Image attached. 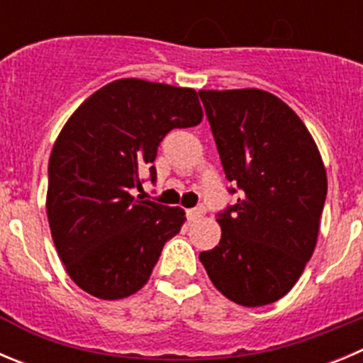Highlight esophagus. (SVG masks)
<instances>
[{"instance_id": "obj_1", "label": "esophagus", "mask_w": 363, "mask_h": 363, "mask_svg": "<svg viewBox=\"0 0 363 363\" xmlns=\"http://www.w3.org/2000/svg\"><path fill=\"white\" fill-rule=\"evenodd\" d=\"M199 218H201V211H198V208H189V211H187L189 223L196 221V219H199Z\"/></svg>"}]
</instances>
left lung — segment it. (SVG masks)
<instances>
[{"label":"left lung","mask_w":363,"mask_h":363,"mask_svg":"<svg viewBox=\"0 0 363 363\" xmlns=\"http://www.w3.org/2000/svg\"><path fill=\"white\" fill-rule=\"evenodd\" d=\"M238 203L218 214L219 245L199 254L212 284L247 308L295 286L315 250L328 176L313 136L279 97L255 88L201 89Z\"/></svg>","instance_id":"8db88e82"}]
</instances>
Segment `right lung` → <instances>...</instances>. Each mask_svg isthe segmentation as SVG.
Wrapping results in <instances>:
<instances>
[{"label": "right lung", "instance_id": "obj_1", "mask_svg": "<svg viewBox=\"0 0 363 363\" xmlns=\"http://www.w3.org/2000/svg\"><path fill=\"white\" fill-rule=\"evenodd\" d=\"M203 118L192 88L118 79L68 118L48 162L46 214L53 245L86 294L116 301L149 281L165 242L185 221L179 207L135 196L171 129Z\"/></svg>", "mask_w": 363, "mask_h": 363}]
</instances>
